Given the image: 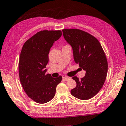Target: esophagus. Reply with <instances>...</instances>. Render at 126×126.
<instances>
[{
  "instance_id": "1",
  "label": "esophagus",
  "mask_w": 126,
  "mask_h": 126,
  "mask_svg": "<svg viewBox=\"0 0 126 126\" xmlns=\"http://www.w3.org/2000/svg\"><path fill=\"white\" fill-rule=\"evenodd\" d=\"M63 80L66 81V80H68L69 79H70V77L66 76V75H63Z\"/></svg>"
}]
</instances>
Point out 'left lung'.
Listing matches in <instances>:
<instances>
[{
  "instance_id": "8db88e82",
  "label": "left lung",
  "mask_w": 126,
  "mask_h": 126,
  "mask_svg": "<svg viewBox=\"0 0 126 126\" xmlns=\"http://www.w3.org/2000/svg\"><path fill=\"white\" fill-rule=\"evenodd\" d=\"M63 37L73 48L74 61L86 71V75L79 79H73L77 86L71 94L79 99L91 98L103 86L108 73V61L99 41L84 31L77 29L63 30Z\"/></svg>"
}]
</instances>
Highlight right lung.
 Listing matches in <instances>:
<instances>
[{"label":"right lung","mask_w":126,"mask_h":126,"mask_svg":"<svg viewBox=\"0 0 126 126\" xmlns=\"http://www.w3.org/2000/svg\"><path fill=\"white\" fill-rule=\"evenodd\" d=\"M61 30H41L27 40L21 49L18 63L21 84L28 97L39 104L54 97L56 88L63 78L46 74L48 53L55 41L61 37Z\"/></svg>","instance_id":"right-lung-1"}]
</instances>
